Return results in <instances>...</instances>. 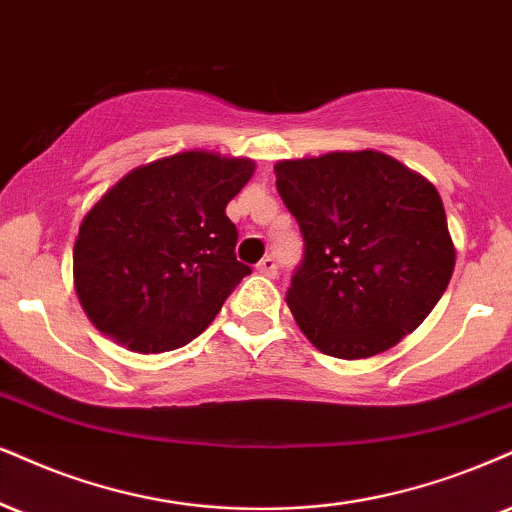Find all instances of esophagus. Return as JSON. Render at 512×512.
<instances>
[{"mask_svg": "<svg viewBox=\"0 0 512 512\" xmlns=\"http://www.w3.org/2000/svg\"><path fill=\"white\" fill-rule=\"evenodd\" d=\"M256 270H258V273H261V275H266V277H275V275H277V261H275L273 256L261 258V261H258Z\"/></svg>", "mask_w": 512, "mask_h": 512, "instance_id": "1", "label": "esophagus"}]
</instances>
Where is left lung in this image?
Here are the masks:
<instances>
[{
  "label": "left lung",
  "instance_id": "left-lung-1",
  "mask_svg": "<svg viewBox=\"0 0 512 512\" xmlns=\"http://www.w3.org/2000/svg\"><path fill=\"white\" fill-rule=\"evenodd\" d=\"M277 192L304 235L287 304L334 358L401 342L449 287L456 266L432 182L380 151H332L275 163Z\"/></svg>",
  "mask_w": 512,
  "mask_h": 512
}]
</instances>
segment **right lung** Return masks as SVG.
<instances>
[{"label":"right lung","mask_w":512,"mask_h":512,"mask_svg":"<svg viewBox=\"0 0 512 512\" xmlns=\"http://www.w3.org/2000/svg\"><path fill=\"white\" fill-rule=\"evenodd\" d=\"M254 161L182 151L130 170L82 218L75 292L87 318L137 353L173 351L213 323L249 266L227 201Z\"/></svg>","instance_id":"right-lung-1"}]
</instances>
